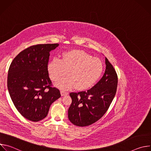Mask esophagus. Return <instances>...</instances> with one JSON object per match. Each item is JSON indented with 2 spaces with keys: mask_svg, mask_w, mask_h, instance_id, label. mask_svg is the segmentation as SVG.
<instances>
[{
  "mask_svg": "<svg viewBox=\"0 0 151 151\" xmlns=\"http://www.w3.org/2000/svg\"><path fill=\"white\" fill-rule=\"evenodd\" d=\"M60 93H61V96H67V95L68 94V92L64 91H60Z\"/></svg>",
  "mask_w": 151,
  "mask_h": 151,
  "instance_id": "esophagus-1",
  "label": "esophagus"
}]
</instances>
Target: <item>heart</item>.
Listing matches in <instances>:
<instances>
[{
	"instance_id": "heart-1",
	"label": "heart",
	"mask_w": 151,
	"mask_h": 151,
	"mask_svg": "<svg viewBox=\"0 0 151 151\" xmlns=\"http://www.w3.org/2000/svg\"><path fill=\"white\" fill-rule=\"evenodd\" d=\"M50 78L56 81L57 87L64 90L76 87L79 90L91 87L100 77L103 65L100 60L93 58L83 51L74 50L64 55L61 60L55 58L48 65Z\"/></svg>"
}]
</instances>
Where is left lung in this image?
Here are the masks:
<instances>
[{
    "label": "left lung",
    "instance_id": "8db88e82",
    "mask_svg": "<svg viewBox=\"0 0 151 151\" xmlns=\"http://www.w3.org/2000/svg\"><path fill=\"white\" fill-rule=\"evenodd\" d=\"M105 63L104 73L93 88L87 91L70 93L72 102L68 110V118L76 126H88L100 119L115 96L117 74L107 58Z\"/></svg>",
    "mask_w": 151,
    "mask_h": 151
}]
</instances>
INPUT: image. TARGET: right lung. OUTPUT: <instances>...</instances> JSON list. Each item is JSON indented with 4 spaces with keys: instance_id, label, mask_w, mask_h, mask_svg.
I'll return each mask as SVG.
<instances>
[{
    "instance_id": "add662e5",
    "label": "right lung",
    "mask_w": 151,
    "mask_h": 151,
    "mask_svg": "<svg viewBox=\"0 0 151 151\" xmlns=\"http://www.w3.org/2000/svg\"><path fill=\"white\" fill-rule=\"evenodd\" d=\"M59 45L39 44L19 52L13 60L8 75V89L17 111L25 118L37 122L48 115L50 106L61 97L51 87L48 63L50 52Z\"/></svg>"
}]
</instances>
